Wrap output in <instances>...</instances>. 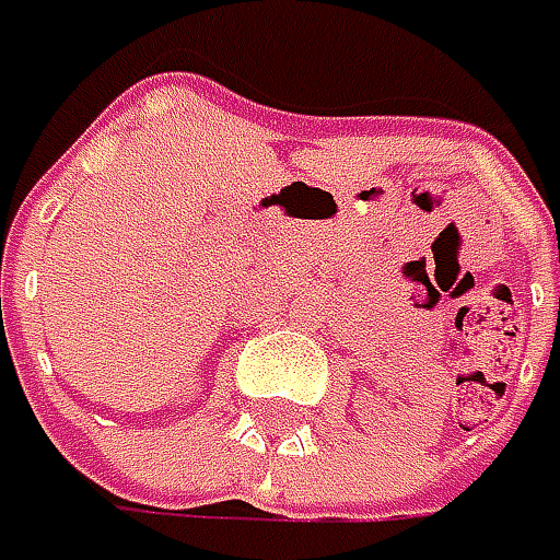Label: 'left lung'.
<instances>
[{"label": "left lung", "instance_id": "8db88e82", "mask_svg": "<svg viewBox=\"0 0 560 560\" xmlns=\"http://www.w3.org/2000/svg\"><path fill=\"white\" fill-rule=\"evenodd\" d=\"M558 308H560V302H558Z\"/></svg>", "mask_w": 560, "mask_h": 560}]
</instances>
